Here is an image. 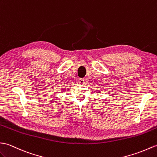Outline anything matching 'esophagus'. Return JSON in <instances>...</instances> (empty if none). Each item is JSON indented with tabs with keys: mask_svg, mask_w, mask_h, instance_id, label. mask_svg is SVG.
I'll use <instances>...</instances> for the list:
<instances>
[{
	"mask_svg": "<svg viewBox=\"0 0 157 157\" xmlns=\"http://www.w3.org/2000/svg\"><path fill=\"white\" fill-rule=\"evenodd\" d=\"M85 79L84 78H79L78 79V82H79V84H81V85H82V84H84L85 83Z\"/></svg>",
	"mask_w": 157,
	"mask_h": 157,
	"instance_id": "esophagus-1",
	"label": "esophagus"
}]
</instances>
